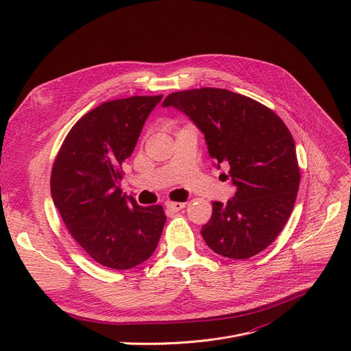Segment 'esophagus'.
Listing matches in <instances>:
<instances>
[{
    "instance_id": "esophagus-1",
    "label": "esophagus",
    "mask_w": 351,
    "mask_h": 351,
    "mask_svg": "<svg viewBox=\"0 0 351 351\" xmlns=\"http://www.w3.org/2000/svg\"><path fill=\"white\" fill-rule=\"evenodd\" d=\"M165 206H167L168 210L175 211V213H176V211H180V210H183V208L186 207L184 203H175V202H167Z\"/></svg>"
}]
</instances>
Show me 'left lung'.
<instances>
[{"label": "left lung", "instance_id": "1", "mask_svg": "<svg viewBox=\"0 0 351 351\" xmlns=\"http://www.w3.org/2000/svg\"><path fill=\"white\" fill-rule=\"evenodd\" d=\"M162 106L182 111L204 133L210 157L218 168L229 167L236 187L226 204L213 203L202 230L208 247L234 260L261 253L286 225L300 186L295 145L285 122L256 99L225 88L171 93Z\"/></svg>", "mask_w": 351, "mask_h": 351}]
</instances>
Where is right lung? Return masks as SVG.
<instances>
[{
  "mask_svg": "<svg viewBox=\"0 0 351 351\" xmlns=\"http://www.w3.org/2000/svg\"><path fill=\"white\" fill-rule=\"evenodd\" d=\"M162 95H133L103 103L66 134L51 171L54 204L90 258L129 269L156 252L167 215L162 206L141 207L122 194V164Z\"/></svg>",
  "mask_w": 351,
  "mask_h": 351,
  "instance_id": "obj_1",
  "label": "right lung"
}]
</instances>
